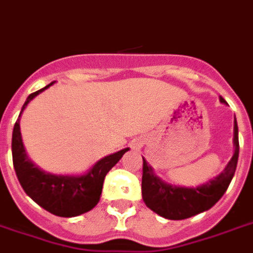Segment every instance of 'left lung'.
<instances>
[{
	"label": "left lung",
	"instance_id": "left-lung-1",
	"mask_svg": "<svg viewBox=\"0 0 253 253\" xmlns=\"http://www.w3.org/2000/svg\"><path fill=\"white\" fill-rule=\"evenodd\" d=\"M221 102L226 101L221 97ZM234 145L235 152L222 173L214 179L209 180L196 188L176 187L165 183L156 176L152 168L143 159V178H141V195L148 208L168 219L190 218L201 212H205L222 198L237 170L239 157V137L238 125H234Z\"/></svg>",
	"mask_w": 253,
	"mask_h": 253
}]
</instances>
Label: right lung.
Here are the masks:
<instances>
[{
  "instance_id": "obj_1",
  "label": "right lung",
  "mask_w": 253,
  "mask_h": 253,
  "mask_svg": "<svg viewBox=\"0 0 253 253\" xmlns=\"http://www.w3.org/2000/svg\"><path fill=\"white\" fill-rule=\"evenodd\" d=\"M53 83L54 82L31 93L24 102L22 112L32 98L50 87ZM19 118L14 125L11 151L14 169L24 192L41 208L58 217H75L94 208L101 196L105 175L122 159L128 148L101 159L84 175L69 176L45 173L27 157L20 136Z\"/></svg>"
}]
</instances>
